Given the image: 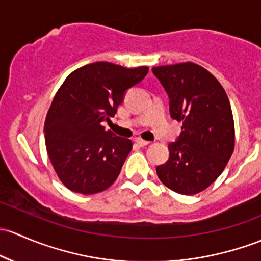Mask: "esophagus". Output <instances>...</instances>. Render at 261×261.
I'll return each instance as SVG.
<instances>
[{"label": "esophagus", "mask_w": 261, "mask_h": 261, "mask_svg": "<svg viewBox=\"0 0 261 261\" xmlns=\"http://www.w3.org/2000/svg\"><path fill=\"white\" fill-rule=\"evenodd\" d=\"M136 143L141 147H146V146H148L150 142L144 141V139H142V138H136Z\"/></svg>", "instance_id": "1"}]
</instances>
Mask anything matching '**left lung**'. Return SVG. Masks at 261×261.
<instances>
[{
  "label": "left lung",
  "mask_w": 261,
  "mask_h": 261,
  "mask_svg": "<svg viewBox=\"0 0 261 261\" xmlns=\"http://www.w3.org/2000/svg\"><path fill=\"white\" fill-rule=\"evenodd\" d=\"M170 96L173 119L182 122L178 141L168 144L170 158L158 166L163 185L181 195H196L216 181L235 147V125L226 91L195 63L155 66Z\"/></svg>",
  "instance_id": "left-lung-1"
}]
</instances>
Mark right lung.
<instances>
[{"label": "right lung", "instance_id": "obj_1", "mask_svg": "<svg viewBox=\"0 0 261 261\" xmlns=\"http://www.w3.org/2000/svg\"><path fill=\"white\" fill-rule=\"evenodd\" d=\"M147 72V66L99 61L72 71L56 91L45 119V143L59 179L72 192H101L119 176L133 143L101 123L114 117L125 90Z\"/></svg>", "mask_w": 261, "mask_h": 261}]
</instances>
